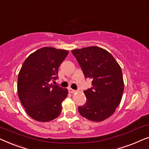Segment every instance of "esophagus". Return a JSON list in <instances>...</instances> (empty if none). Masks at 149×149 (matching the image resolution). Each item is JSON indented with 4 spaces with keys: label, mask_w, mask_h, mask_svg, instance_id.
Returning <instances> with one entry per match:
<instances>
[{
    "label": "esophagus",
    "mask_w": 149,
    "mask_h": 149,
    "mask_svg": "<svg viewBox=\"0 0 149 149\" xmlns=\"http://www.w3.org/2000/svg\"><path fill=\"white\" fill-rule=\"evenodd\" d=\"M68 91H69V92H70V93H76L77 92V90H74V89H71V88H70V89H68Z\"/></svg>",
    "instance_id": "obj_1"
}]
</instances>
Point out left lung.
Listing matches in <instances>:
<instances>
[{
	"mask_svg": "<svg viewBox=\"0 0 149 149\" xmlns=\"http://www.w3.org/2000/svg\"><path fill=\"white\" fill-rule=\"evenodd\" d=\"M71 52L85 78L92 79L91 88L83 91L87 101L79 107V113L90 121H102L115 113L121 102L124 90L121 67L109 52L99 47Z\"/></svg>",
	"mask_w": 149,
	"mask_h": 149,
	"instance_id": "obj_1",
	"label": "left lung"
}]
</instances>
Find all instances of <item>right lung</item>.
<instances>
[{
  "mask_svg": "<svg viewBox=\"0 0 149 149\" xmlns=\"http://www.w3.org/2000/svg\"><path fill=\"white\" fill-rule=\"evenodd\" d=\"M64 49L45 47L26 59L17 78V93L26 113L36 121H50L62 112L68 91L53 85L60 65L68 56Z\"/></svg>",
  "mask_w": 149,
  "mask_h": 149,
  "instance_id": "add662e5",
  "label": "right lung"
}]
</instances>
